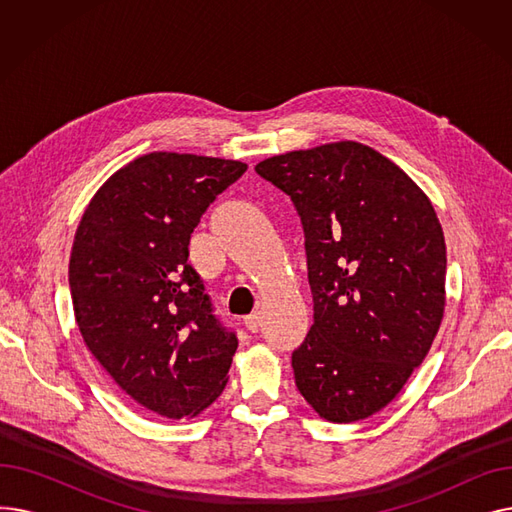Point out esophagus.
I'll return each instance as SVG.
<instances>
[{"label":"esophagus","instance_id":"34e87169","mask_svg":"<svg viewBox=\"0 0 512 512\" xmlns=\"http://www.w3.org/2000/svg\"><path fill=\"white\" fill-rule=\"evenodd\" d=\"M245 326H247L249 332H257L259 326H261V315H259L257 311L251 313V315H247V317H245Z\"/></svg>","mask_w":512,"mask_h":512}]
</instances>
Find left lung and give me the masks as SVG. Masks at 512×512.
Here are the masks:
<instances>
[{
  "label": "left lung",
  "mask_w": 512,
  "mask_h": 512,
  "mask_svg": "<svg viewBox=\"0 0 512 512\" xmlns=\"http://www.w3.org/2000/svg\"><path fill=\"white\" fill-rule=\"evenodd\" d=\"M255 172L301 215L313 326L294 382L332 423L382 411L432 348L446 245L421 188L375 149L340 141L263 159Z\"/></svg>",
  "instance_id": "obj_1"
}]
</instances>
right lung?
I'll list each match as a JSON object with an SVG mask.
<instances>
[{
    "label": "right lung",
    "mask_w": 512,
    "mask_h": 512,
    "mask_svg": "<svg viewBox=\"0 0 512 512\" xmlns=\"http://www.w3.org/2000/svg\"><path fill=\"white\" fill-rule=\"evenodd\" d=\"M245 172L234 159L147 153L107 178L76 228V326L112 380L161 417L199 415L228 382L238 340L213 315L188 242Z\"/></svg>",
    "instance_id": "right-lung-1"
}]
</instances>
